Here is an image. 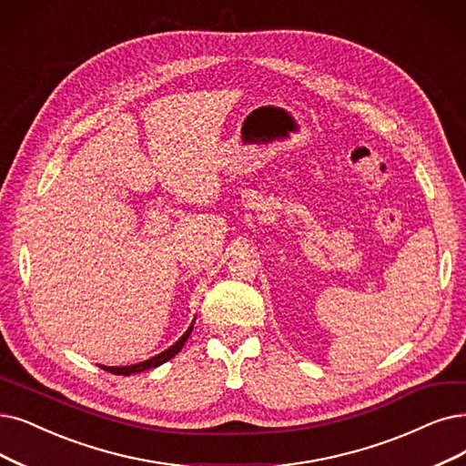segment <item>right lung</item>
<instances>
[{"label": "right lung", "mask_w": 466, "mask_h": 466, "mask_svg": "<svg viewBox=\"0 0 466 466\" xmlns=\"http://www.w3.org/2000/svg\"><path fill=\"white\" fill-rule=\"evenodd\" d=\"M193 325H195V319H193L191 327L181 334L177 342H174L168 350L160 351L158 356H155V358H151V360L141 361V363H136V365H126V367H105V365H101V367H103L105 370H108V373H113V375H124V377L136 375V373H143V370H148V369H155V367H158V365L166 363L168 360H172V358L176 356V353L185 346V342H187L189 334H191V330H193Z\"/></svg>", "instance_id": "1"}]
</instances>
